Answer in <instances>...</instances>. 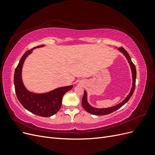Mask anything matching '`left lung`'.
<instances>
[{"label": "left lung", "instance_id": "obj_1", "mask_svg": "<svg viewBox=\"0 0 155 155\" xmlns=\"http://www.w3.org/2000/svg\"><path fill=\"white\" fill-rule=\"evenodd\" d=\"M118 50L122 52L124 54V55L125 56V58L127 59L128 62L130 64V67L131 68V70H132V76H133V87L132 88H131L130 92H129V95L126 97L125 99L121 101V103H120L119 104L116 105V106L114 107H109V108H105V109H97V108H95L92 107L90 104H88L87 101V92L85 91L84 92V95L83 97L82 98V106L84 108L87 112H89L92 114L94 115H106V114H109L112 113V112H114L116 110H118V109H120V107H122L124 104H125L127 102L129 99L130 98V97L132 96V95L133 94V92L134 91V88H135V85H136V78H137V70H136V67L135 65L134 64V63L132 62L131 61L130 57L129 56V54L124 48L121 47L119 48Z\"/></svg>", "mask_w": 155, "mask_h": 155}]
</instances>
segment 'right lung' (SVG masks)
<instances>
[{"label": "right lung", "instance_id": "obj_1", "mask_svg": "<svg viewBox=\"0 0 155 155\" xmlns=\"http://www.w3.org/2000/svg\"><path fill=\"white\" fill-rule=\"evenodd\" d=\"M44 46H37L26 51L22 55L14 74V85L18 100L26 110L37 116L50 117L59 110L62 104L63 96L67 92L71 90L73 85L59 87L43 94L33 93L25 88L21 78L22 65L27 56L32 52L33 50Z\"/></svg>", "mask_w": 155, "mask_h": 155}]
</instances>
